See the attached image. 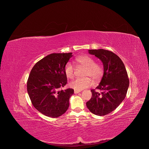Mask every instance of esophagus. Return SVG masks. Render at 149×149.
Segmentation results:
<instances>
[{
    "label": "esophagus",
    "instance_id": "34e87169",
    "mask_svg": "<svg viewBox=\"0 0 149 149\" xmlns=\"http://www.w3.org/2000/svg\"><path fill=\"white\" fill-rule=\"evenodd\" d=\"M81 91H77V90H74V93L75 94H78L79 93H80Z\"/></svg>",
    "mask_w": 149,
    "mask_h": 149
}]
</instances>
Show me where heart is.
Wrapping results in <instances>:
<instances>
[{
  "instance_id": "b5f03b06",
  "label": "heart",
  "mask_w": 149,
  "mask_h": 149,
  "mask_svg": "<svg viewBox=\"0 0 149 149\" xmlns=\"http://www.w3.org/2000/svg\"><path fill=\"white\" fill-rule=\"evenodd\" d=\"M75 61L81 65L86 67L84 72V78H78L70 83L71 88L77 91H81L91 86L92 84L90 78L94 81L98 80L103 74V68L95 60L88 55H82L76 58ZM64 72L68 78H72L74 75V68L70 62L67 63L64 68Z\"/></svg>"
}]
</instances>
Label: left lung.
Returning <instances> with one entry per match:
<instances>
[{
	"label": "left lung",
	"instance_id": "obj_1",
	"mask_svg": "<svg viewBox=\"0 0 149 149\" xmlns=\"http://www.w3.org/2000/svg\"><path fill=\"white\" fill-rule=\"evenodd\" d=\"M89 54L95 55L102 62L104 74L96 89L91 90V98L86 105L89 110L97 116L107 115L113 111L126 96L129 87L128 75L121 59L111 51L89 49Z\"/></svg>",
	"mask_w": 149,
	"mask_h": 149
}]
</instances>
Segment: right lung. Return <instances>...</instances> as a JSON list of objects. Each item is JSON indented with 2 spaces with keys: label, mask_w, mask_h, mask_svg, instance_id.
<instances>
[{
  "label": "right lung",
  "mask_w": 149,
  "mask_h": 149,
  "mask_svg": "<svg viewBox=\"0 0 149 149\" xmlns=\"http://www.w3.org/2000/svg\"><path fill=\"white\" fill-rule=\"evenodd\" d=\"M72 53H54L42 58L32 68L27 91L34 107L47 117L56 118L69 107L72 88L59 90L67 83L64 68Z\"/></svg>",
  "instance_id": "1"
}]
</instances>
